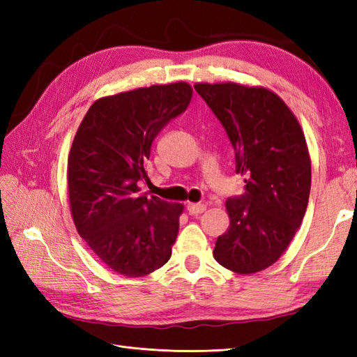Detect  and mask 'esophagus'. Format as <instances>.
Segmentation results:
<instances>
[{
	"label": "esophagus",
	"mask_w": 357,
	"mask_h": 357,
	"mask_svg": "<svg viewBox=\"0 0 357 357\" xmlns=\"http://www.w3.org/2000/svg\"><path fill=\"white\" fill-rule=\"evenodd\" d=\"M187 211H188V215H192V216H196V215H201V213H204V211H206V206H204V204H188L187 206Z\"/></svg>",
	"instance_id": "34e87169"
}]
</instances>
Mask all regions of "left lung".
Listing matches in <instances>:
<instances>
[{
	"label": "left lung",
	"mask_w": 357,
	"mask_h": 357,
	"mask_svg": "<svg viewBox=\"0 0 357 357\" xmlns=\"http://www.w3.org/2000/svg\"><path fill=\"white\" fill-rule=\"evenodd\" d=\"M234 150L244 195L225 202L230 227L218 238L215 259L241 275L275 264L304 219L312 164L298 119L267 89L196 84Z\"/></svg>",
	"instance_id": "left-lung-1"
}]
</instances>
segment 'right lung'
I'll return each mask as SVG.
<instances>
[{"label":"right lung","instance_id":"add662e5","mask_svg":"<svg viewBox=\"0 0 357 357\" xmlns=\"http://www.w3.org/2000/svg\"><path fill=\"white\" fill-rule=\"evenodd\" d=\"M192 100L187 82L136 89L92 104L67 162L73 222L115 273L149 275L170 259L181 204L139 193L158 133Z\"/></svg>","mask_w":357,"mask_h":357}]
</instances>
